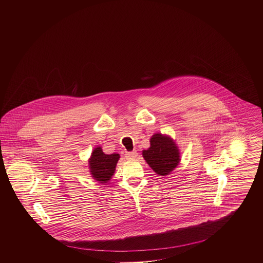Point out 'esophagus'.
I'll list each match as a JSON object with an SVG mask.
<instances>
[{
    "label": "esophagus",
    "mask_w": 263,
    "mask_h": 263,
    "mask_svg": "<svg viewBox=\"0 0 263 263\" xmlns=\"http://www.w3.org/2000/svg\"><path fill=\"white\" fill-rule=\"evenodd\" d=\"M138 153L136 151L133 152H127L125 154V158L127 160H134L137 157Z\"/></svg>",
    "instance_id": "esophagus-1"
}]
</instances>
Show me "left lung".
Returning <instances> with one entry per match:
<instances>
[{
	"label": "left lung",
	"mask_w": 263,
	"mask_h": 263,
	"mask_svg": "<svg viewBox=\"0 0 263 263\" xmlns=\"http://www.w3.org/2000/svg\"><path fill=\"white\" fill-rule=\"evenodd\" d=\"M150 148L143 151L145 161L157 175H170L180 162L179 150L175 141L161 133L153 135Z\"/></svg>",
	"instance_id": "obj_1"
}]
</instances>
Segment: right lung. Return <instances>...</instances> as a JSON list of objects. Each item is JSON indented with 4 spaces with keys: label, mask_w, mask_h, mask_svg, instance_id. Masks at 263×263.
Returning a JSON list of instances; mask_svg holds the SVG:
<instances>
[{
    "label": "right lung",
    "mask_w": 263,
    "mask_h": 263,
    "mask_svg": "<svg viewBox=\"0 0 263 263\" xmlns=\"http://www.w3.org/2000/svg\"><path fill=\"white\" fill-rule=\"evenodd\" d=\"M119 158V154L106 155L102 152L101 147L95 148L88 160L89 173L92 178L100 183H107L114 175Z\"/></svg>",
    "instance_id": "obj_1"
}]
</instances>
